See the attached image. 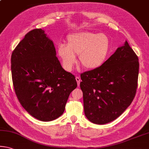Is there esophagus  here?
Here are the masks:
<instances>
[{
	"label": "esophagus",
	"instance_id": "34e87169",
	"mask_svg": "<svg viewBox=\"0 0 149 149\" xmlns=\"http://www.w3.org/2000/svg\"><path fill=\"white\" fill-rule=\"evenodd\" d=\"M75 79H76V81H77V85H78V86H79L80 81H81V79L79 78V77L76 76V77H75Z\"/></svg>",
	"mask_w": 149,
	"mask_h": 149
}]
</instances>
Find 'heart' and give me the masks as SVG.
I'll return each mask as SVG.
<instances>
[{
  "label": "heart",
  "mask_w": 149,
  "mask_h": 149,
  "mask_svg": "<svg viewBox=\"0 0 149 149\" xmlns=\"http://www.w3.org/2000/svg\"><path fill=\"white\" fill-rule=\"evenodd\" d=\"M109 49V40L105 34L79 32L68 35L67 44L59 45L57 52L63 67L70 72L76 63L75 55H79V61L82 67L91 70L104 63Z\"/></svg>",
  "instance_id": "heart-1"
}]
</instances>
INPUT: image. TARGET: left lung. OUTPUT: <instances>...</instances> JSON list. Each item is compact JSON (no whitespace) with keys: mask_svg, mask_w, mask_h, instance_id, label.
Returning a JSON list of instances; mask_svg holds the SVG:
<instances>
[{"mask_svg":"<svg viewBox=\"0 0 149 149\" xmlns=\"http://www.w3.org/2000/svg\"><path fill=\"white\" fill-rule=\"evenodd\" d=\"M139 58L127 41L103 65L81 74L84 113L91 122L108 123L131 105L137 88Z\"/></svg>","mask_w":149,"mask_h":149,"instance_id":"8db88e82","label":"left lung"}]
</instances>
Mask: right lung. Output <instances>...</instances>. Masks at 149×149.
Listing matches in <instances>:
<instances>
[{
	"mask_svg": "<svg viewBox=\"0 0 149 149\" xmlns=\"http://www.w3.org/2000/svg\"><path fill=\"white\" fill-rule=\"evenodd\" d=\"M11 72L20 104L42 121L61 116L77 86L74 75L62 68L53 42L41 28L28 32L14 49Z\"/></svg>",
	"mask_w": 149,
	"mask_h": 149,
	"instance_id": "add662e5",
	"label": "right lung"
}]
</instances>
